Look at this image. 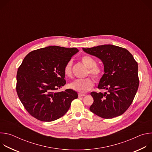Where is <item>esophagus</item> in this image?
Listing matches in <instances>:
<instances>
[{"label": "esophagus", "instance_id": "34e87169", "mask_svg": "<svg viewBox=\"0 0 152 152\" xmlns=\"http://www.w3.org/2000/svg\"><path fill=\"white\" fill-rule=\"evenodd\" d=\"M85 95L83 94H78V97H84Z\"/></svg>", "mask_w": 152, "mask_h": 152}]
</instances>
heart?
<instances>
[{
  "label": "heart",
  "mask_w": 152,
  "mask_h": 152,
  "mask_svg": "<svg viewBox=\"0 0 152 152\" xmlns=\"http://www.w3.org/2000/svg\"><path fill=\"white\" fill-rule=\"evenodd\" d=\"M81 61L88 68L87 74L91 76L96 82H99L104 74L103 69L97 65L96 61L88 55H85L81 58ZM64 73L66 77H71L72 76V62L68 61L64 67ZM94 85V82L91 77L82 80H76L69 84V88L79 93H85L89 91Z\"/></svg>",
  "instance_id": "1"
}]
</instances>
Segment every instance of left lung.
I'll return each instance as SVG.
<instances>
[{"label":"left lung","mask_w":152,"mask_h":152,"mask_svg":"<svg viewBox=\"0 0 152 152\" xmlns=\"http://www.w3.org/2000/svg\"><path fill=\"white\" fill-rule=\"evenodd\" d=\"M104 64V73L98 88L104 93L91 92L94 102L90 110L103 118H113L124 113L132 104L139 86L138 63L127 49L106 45L83 48Z\"/></svg>","instance_id":"1"}]
</instances>
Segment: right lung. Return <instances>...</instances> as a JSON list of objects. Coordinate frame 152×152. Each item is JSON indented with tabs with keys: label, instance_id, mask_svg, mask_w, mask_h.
I'll list each match as a JSON object with an SVG mask.
<instances>
[{
	"label": "right lung",
	"instance_id": "1",
	"mask_svg": "<svg viewBox=\"0 0 152 152\" xmlns=\"http://www.w3.org/2000/svg\"><path fill=\"white\" fill-rule=\"evenodd\" d=\"M78 51L53 46L33 50L25 56L17 70L16 91L31 116L52 121L68 111L77 93L71 89L56 90L66 83L64 67Z\"/></svg>",
	"mask_w": 152,
	"mask_h": 152
}]
</instances>
